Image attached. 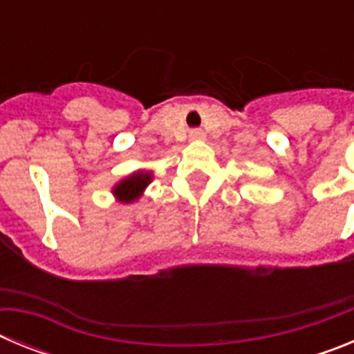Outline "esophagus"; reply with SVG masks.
I'll use <instances>...</instances> for the list:
<instances>
[{
    "label": "esophagus",
    "mask_w": 354,
    "mask_h": 354,
    "mask_svg": "<svg viewBox=\"0 0 354 354\" xmlns=\"http://www.w3.org/2000/svg\"><path fill=\"white\" fill-rule=\"evenodd\" d=\"M189 138H192V140H202V138H204V131H202V129H192V131H189Z\"/></svg>",
    "instance_id": "1"
}]
</instances>
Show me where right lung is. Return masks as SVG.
Segmentation results:
<instances>
[{"label":"right lung","mask_w":354,"mask_h":354,"mask_svg":"<svg viewBox=\"0 0 354 354\" xmlns=\"http://www.w3.org/2000/svg\"><path fill=\"white\" fill-rule=\"evenodd\" d=\"M150 183V174H143V171H138V174L131 175L129 179L122 180L120 184H117L113 192L122 202H133L134 198H138L142 195L143 187Z\"/></svg>","instance_id":"1"}]
</instances>
